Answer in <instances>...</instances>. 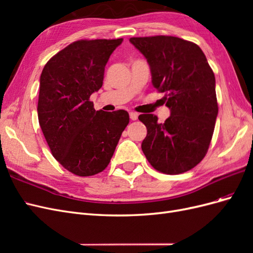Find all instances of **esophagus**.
Here are the masks:
<instances>
[{"label": "esophagus", "mask_w": 253, "mask_h": 253, "mask_svg": "<svg viewBox=\"0 0 253 253\" xmlns=\"http://www.w3.org/2000/svg\"><path fill=\"white\" fill-rule=\"evenodd\" d=\"M129 118H131L132 120H137V118H138V115L134 112H131L129 113Z\"/></svg>", "instance_id": "esophagus-1"}]
</instances>
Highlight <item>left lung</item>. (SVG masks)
Segmentation results:
<instances>
[{"instance_id":"obj_1","label":"left lung","mask_w":253,"mask_h":253,"mask_svg":"<svg viewBox=\"0 0 253 253\" xmlns=\"http://www.w3.org/2000/svg\"><path fill=\"white\" fill-rule=\"evenodd\" d=\"M129 42L147 59L153 85L165 93L171 111L164 124L153 114L139 115L148 129L143 154L165 174L193 169L209 149L218 113L215 77L205 53L195 43L171 36L131 38Z\"/></svg>"}]
</instances>
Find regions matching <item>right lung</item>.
I'll use <instances>...</instances> for the list:
<instances>
[{"label": "right lung", "mask_w": 253, "mask_h": 253, "mask_svg": "<svg viewBox=\"0 0 253 253\" xmlns=\"http://www.w3.org/2000/svg\"><path fill=\"white\" fill-rule=\"evenodd\" d=\"M124 39L79 40L49 59L41 77L38 118L52 156L78 176L102 172L111 162L128 113L96 111L104 67Z\"/></svg>", "instance_id": "1"}]
</instances>
